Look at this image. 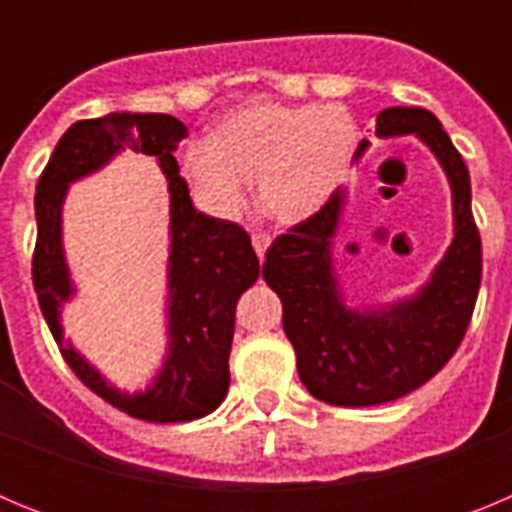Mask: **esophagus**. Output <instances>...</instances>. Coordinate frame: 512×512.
Instances as JSON below:
<instances>
[{"label": "esophagus", "mask_w": 512, "mask_h": 512, "mask_svg": "<svg viewBox=\"0 0 512 512\" xmlns=\"http://www.w3.org/2000/svg\"><path fill=\"white\" fill-rule=\"evenodd\" d=\"M251 243H253V248H256V253H259V259L264 261L266 248H269V243H271L269 235H266V233H253L251 235Z\"/></svg>", "instance_id": "esophagus-1"}]
</instances>
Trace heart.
<instances>
[{
	"mask_svg": "<svg viewBox=\"0 0 512 512\" xmlns=\"http://www.w3.org/2000/svg\"><path fill=\"white\" fill-rule=\"evenodd\" d=\"M359 148L354 115L341 104L259 99L217 120L210 138L182 148V171L210 215L233 220L256 182V202L274 223L318 215L346 182Z\"/></svg>",
	"mask_w": 512,
	"mask_h": 512,
	"instance_id": "obj_1",
	"label": "heart"
}]
</instances>
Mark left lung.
I'll return each mask as SVG.
<instances>
[{
  "label": "left lung",
  "mask_w": 512,
  "mask_h": 512,
  "mask_svg": "<svg viewBox=\"0 0 512 512\" xmlns=\"http://www.w3.org/2000/svg\"><path fill=\"white\" fill-rule=\"evenodd\" d=\"M379 138L415 135L431 148L451 187L454 238L418 292L379 307H351L333 261L346 189L266 251L264 279L282 300V325L312 397L369 408L418 390L454 356L472 320L482 279V243L472 217L469 171L433 112L387 107ZM369 148L361 140L356 158Z\"/></svg>",
  "instance_id": "obj_1"
}]
</instances>
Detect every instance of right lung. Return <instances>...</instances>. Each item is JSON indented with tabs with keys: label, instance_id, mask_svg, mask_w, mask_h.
<instances>
[{
	"label": "right lung",
	"instance_id": "1",
	"mask_svg": "<svg viewBox=\"0 0 512 512\" xmlns=\"http://www.w3.org/2000/svg\"><path fill=\"white\" fill-rule=\"evenodd\" d=\"M187 128L171 115L110 112L74 122L58 140L35 189L38 243L33 284L43 318L76 377L122 413L151 423L202 418L225 400L228 356L238 297L261 274L251 238L238 223L217 220L192 205L174 151ZM135 150L157 158L170 182V264L167 265V356L146 391L122 393L62 338L60 307L75 294L62 251V202L68 187Z\"/></svg>",
	"mask_w": 512,
	"mask_h": 512
}]
</instances>
